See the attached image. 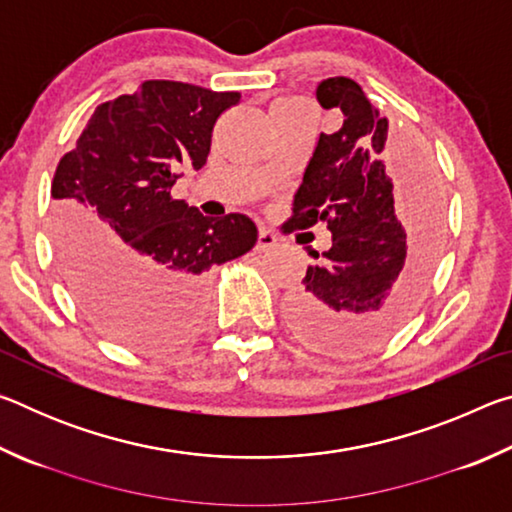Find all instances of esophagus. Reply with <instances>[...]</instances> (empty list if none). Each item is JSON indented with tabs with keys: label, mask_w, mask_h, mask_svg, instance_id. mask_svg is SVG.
Wrapping results in <instances>:
<instances>
[{
	"label": "esophagus",
	"mask_w": 512,
	"mask_h": 512,
	"mask_svg": "<svg viewBox=\"0 0 512 512\" xmlns=\"http://www.w3.org/2000/svg\"><path fill=\"white\" fill-rule=\"evenodd\" d=\"M277 246V237L273 235L271 230L266 228H259V235H257V250L259 253H268V250H273Z\"/></svg>",
	"instance_id": "obj_1"
}]
</instances>
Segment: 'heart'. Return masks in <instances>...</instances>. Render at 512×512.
I'll return each instance as SVG.
<instances>
[{"mask_svg": "<svg viewBox=\"0 0 512 512\" xmlns=\"http://www.w3.org/2000/svg\"><path fill=\"white\" fill-rule=\"evenodd\" d=\"M298 106H307L302 99H280L273 103V110H289V108H298Z\"/></svg>", "mask_w": 512, "mask_h": 512, "instance_id": "heart-1", "label": "heart"}]
</instances>
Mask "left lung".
<instances>
[{
	"label": "left lung",
	"mask_w": 512,
	"mask_h": 512,
	"mask_svg": "<svg viewBox=\"0 0 512 512\" xmlns=\"http://www.w3.org/2000/svg\"><path fill=\"white\" fill-rule=\"evenodd\" d=\"M316 99L325 110L339 108L343 126L320 133L284 230L325 221L332 248L320 257L309 248L320 262L307 268L287 316L311 348L366 352L409 318L427 282L440 241V203L429 173L402 153L400 169L415 178L409 198H397L384 160L388 121L359 83L325 79Z\"/></svg>",
	"instance_id": "8db88e82"
}]
</instances>
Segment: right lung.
Returning <instances> with one entry per match:
<instances>
[{
	"label": "right lung",
	"instance_id": "right-lung-1",
	"mask_svg": "<svg viewBox=\"0 0 512 512\" xmlns=\"http://www.w3.org/2000/svg\"><path fill=\"white\" fill-rule=\"evenodd\" d=\"M239 92L144 81L101 103L58 162L54 244L81 307L112 339L164 345L196 327L212 266L257 241L246 214L203 216L173 201L180 167H203L212 128Z\"/></svg>",
	"mask_w": 512,
	"mask_h": 512
}]
</instances>
